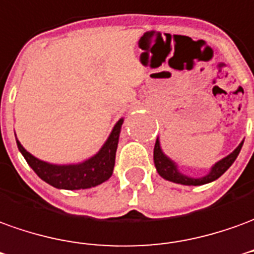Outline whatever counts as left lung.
<instances>
[{
  "mask_svg": "<svg viewBox=\"0 0 254 254\" xmlns=\"http://www.w3.org/2000/svg\"><path fill=\"white\" fill-rule=\"evenodd\" d=\"M242 144H244V143H241L230 155H227L226 158H223L221 161H219L217 164L214 165L209 175H206V176L203 177H199V179H192V177H187L184 176V175H182V173L177 170V166L175 165V162H173L172 159H169V158L166 157L164 152H162L161 147H159V141H158V139L157 141H155V145H154V164H155V168H157L158 173L164 177V179L169 180V182L179 183V184H184V186H202V184H206V183H210L213 182V180H216V179H219V177L221 176L232 164H234V161L237 159L239 151H241V148H242Z\"/></svg>",
  "mask_w": 254,
  "mask_h": 254,
  "instance_id": "1",
  "label": "left lung"
}]
</instances>
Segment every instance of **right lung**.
<instances>
[{"mask_svg":"<svg viewBox=\"0 0 254 254\" xmlns=\"http://www.w3.org/2000/svg\"><path fill=\"white\" fill-rule=\"evenodd\" d=\"M124 120L115 124L113 132L107 141L104 143L102 150L95 157L89 158L82 164L77 165H51L40 161L27 152L23 145L17 141V148L20 150L27 164L33 168L35 173L48 184L56 189L79 190L90 189L109 180L113 175L115 164V152L118 147V137L121 132Z\"/></svg>","mask_w":254,"mask_h":254,"instance_id":"1","label":"right lung"}]
</instances>
